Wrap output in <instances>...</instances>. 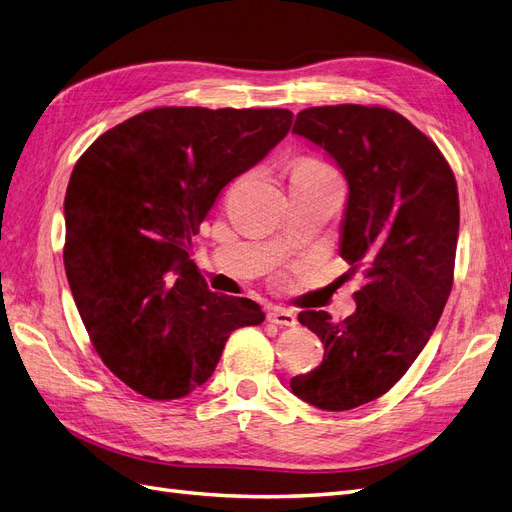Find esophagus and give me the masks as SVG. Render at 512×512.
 Wrapping results in <instances>:
<instances>
[{
    "label": "esophagus",
    "instance_id": "1",
    "mask_svg": "<svg viewBox=\"0 0 512 512\" xmlns=\"http://www.w3.org/2000/svg\"><path fill=\"white\" fill-rule=\"evenodd\" d=\"M267 320L271 324H277V327H294V324H297V316L282 307H273L267 314Z\"/></svg>",
    "mask_w": 512,
    "mask_h": 512
}]
</instances>
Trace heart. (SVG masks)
<instances>
[{
  "label": "heart",
  "mask_w": 512,
  "mask_h": 512,
  "mask_svg": "<svg viewBox=\"0 0 512 512\" xmlns=\"http://www.w3.org/2000/svg\"><path fill=\"white\" fill-rule=\"evenodd\" d=\"M329 168L331 166H327V164L316 160V158H299V160H294V164H292L290 177L303 175V173H318V170H329Z\"/></svg>",
  "instance_id": "obj_1"
}]
</instances>
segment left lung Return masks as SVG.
I'll return each instance as SVG.
<instances>
[{
	"instance_id": "8db88e82",
	"label": "left lung",
	"mask_w": 512,
	"mask_h": 512,
	"mask_svg": "<svg viewBox=\"0 0 512 512\" xmlns=\"http://www.w3.org/2000/svg\"><path fill=\"white\" fill-rule=\"evenodd\" d=\"M292 132L327 151L350 188L339 254L363 267L365 284L342 322L314 309L299 314L324 359L290 380L307 404L342 412L389 391L436 329L453 288L457 181L436 143L391 108L312 106Z\"/></svg>"
}]
</instances>
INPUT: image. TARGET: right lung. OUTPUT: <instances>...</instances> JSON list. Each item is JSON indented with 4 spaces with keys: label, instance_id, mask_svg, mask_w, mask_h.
Instances as JSON below:
<instances>
[{
    "label": "right lung",
    "instance_id": "obj_1",
    "mask_svg": "<svg viewBox=\"0 0 512 512\" xmlns=\"http://www.w3.org/2000/svg\"><path fill=\"white\" fill-rule=\"evenodd\" d=\"M286 108L162 106L98 136L64 200L68 284L104 365L149 399L205 384L226 339L265 314L211 292L192 235L224 185L288 134Z\"/></svg>",
    "mask_w": 512,
    "mask_h": 512
}]
</instances>
